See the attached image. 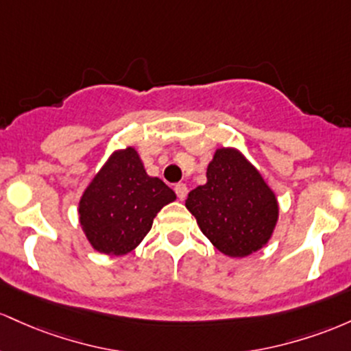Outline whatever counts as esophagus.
Returning <instances> with one entry per match:
<instances>
[{"label": "esophagus", "instance_id": "obj_1", "mask_svg": "<svg viewBox=\"0 0 351 351\" xmlns=\"http://www.w3.org/2000/svg\"><path fill=\"white\" fill-rule=\"evenodd\" d=\"M174 191H176V194H177V197H179V199H180V200H184V199H186V195H187L189 189H187V186H186V184H176Z\"/></svg>", "mask_w": 351, "mask_h": 351}]
</instances>
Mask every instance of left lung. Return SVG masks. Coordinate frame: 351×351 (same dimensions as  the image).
I'll use <instances>...</instances> for the list:
<instances>
[{
	"instance_id": "left-lung-1",
	"label": "left lung",
	"mask_w": 351,
	"mask_h": 351,
	"mask_svg": "<svg viewBox=\"0 0 351 351\" xmlns=\"http://www.w3.org/2000/svg\"><path fill=\"white\" fill-rule=\"evenodd\" d=\"M207 182L189 192L186 207L212 245L232 258L269 243L278 222V200L261 172L235 147H217Z\"/></svg>"
}]
</instances>
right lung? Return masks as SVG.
Here are the masks:
<instances>
[{
  "label": "right lung",
  "instance_id": "add662e5",
  "mask_svg": "<svg viewBox=\"0 0 351 351\" xmlns=\"http://www.w3.org/2000/svg\"><path fill=\"white\" fill-rule=\"evenodd\" d=\"M176 192L145 172L136 147L116 149L108 157L77 206L80 223L94 250L125 255L143 242L157 212L174 202Z\"/></svg>",
  "mask_w": 351,
  "mask_h": 351
}]
</instances>
